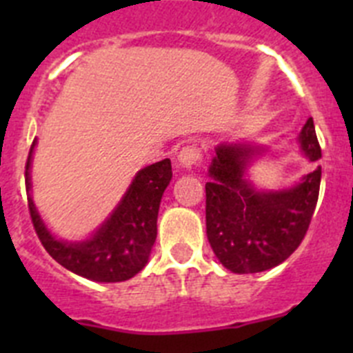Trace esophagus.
<instances>
[{
	"mask_svg": "<svg viewBox=\"0 0 353 353\" xmlns=\"http://www.w3.org/2000/svg\"><path fill=\"white\" fill-rule=\"evenodd\" d=\"M201 164V150L198 146H183L179 154V166L183 170H192Z\"/></svg>",
	"mask_w": 353,
	"mask_h": 353,
	"instance_id": "esophagus-1",
	"label": "esophagus"
}]
</instances>
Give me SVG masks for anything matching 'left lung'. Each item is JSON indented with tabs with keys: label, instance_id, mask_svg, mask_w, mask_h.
<instances>
[{
	"label": "left lung",
	"instance_id": "8db88e82",
	"mask_svg": "<svg viewBox=\"0 0 353 353\" xmlns=\"http://www.w3.org/2000/svg\"><path fill=\"white\" fill-rule=\"evenodd\" d=\"M307 161L322 159L313 118L299 134ZM269 146L221 143L208 168L207 236L217 260L235 274L263 272L286 260L304 239L318 201L322 166L286 189L263 191L249 180V168Z\"/></svg>",
	"mask_w": 353,
	"mask_h": 353
}]
</instances>
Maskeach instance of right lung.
<instances>
[{"instance_id": "1", "label": "right lung", "mask_w": 353, "mask_h": 353, "mask_svg": "<svg viewBox=\"0 0 353 353\" xmlns=\"http://www.w3.org/2000/svg\"><path fill=\"white\" fill-rule=\"evenodd\" d=\"M26 162V191L31 221L46 251L70 272L90 281L120 283L134 277L148 263L157 239V215L161 199L171 182V161L150 164L136 173L120 203L108 219L84 240L56 239L40 217L31 198V159Z\"/></svg>"}]
</instances>
